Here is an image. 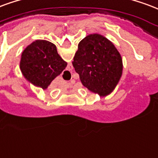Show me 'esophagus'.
Instances as JSON below:
<instances>
[{"instance_id":"esophagus-1","label":"esophagus","mask_w":158,"mask_h":158,"mask_svg":"<svg viewBox=\"0 0 158 158\" xmlns=\"http://www.w3.org/2000/svg\"><path fill=\"white\" fill-rule=\"evenodd\" d=\"M69 68H71V69H73V66H72V65H71V64H69ZM74 83H75V81H74V80H71V81H70V82L69 83V84H68V85H73V84H74Z\"/></svg>"}]
</instances>
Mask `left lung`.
<instances>
[{"label": "left lung", "instance_id": "8db88e82", "mask_svg": "<svg viewBox=\"0 0 158 158\" xmlns=\"http://www.w3.org/2000/svg\"><path fill=\"white\" fill-rule=\"evenodd\" d=\"M73 66L82 85L100 96H106L115 89L123 71L117 48L98 33L88 35L79 42Z\"/></svg>", "mask_w": 158, "mask_h": 158}]
</instances>
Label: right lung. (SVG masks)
Listing matches in <instances>:
<instances>
[{
    "mask_svg": "<svg viewBox=\"0 0 158 158\" xmlns=\"http://www.w3.org/2000/svg\"><path fill=\"white\" fill-rule=\"evenodd\" d=\"M67 67L53 43L36 40L23 50L20 69L27 81L34 86L47 89L51 82Z\"/></svg>",
    "mask_w": 158,
    "mask_h": 158,
    "instance_id": "add662e5",
    "label": "right lung"
}]
</instances>
